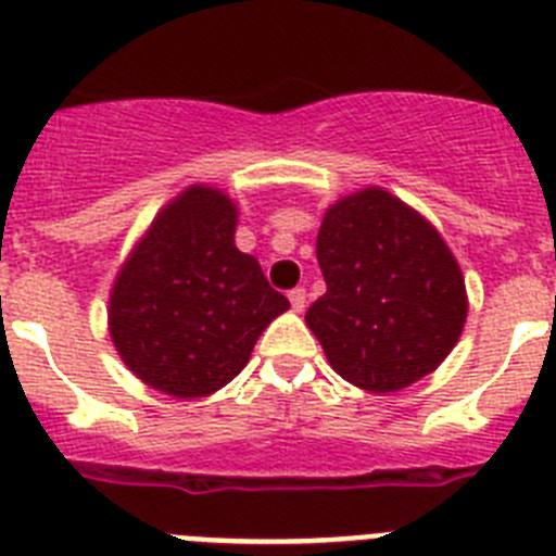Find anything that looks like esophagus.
Instances as JSON below:
<instances>
[{"label": "esophagus", "instance_id": "obj_1", "mask_svg": "<svg viewBox=\"0 0 556 556\" xmlns=\"http://www.w3.org/2000/svg\"><path fill=\"white\" fill-rule=\"evenodd\" d=\"M289 303H292L294 312H303V308H306V289H292V292H289Z\"/></svg>", "mask_w": 556, "mask_h": 556}]
</instances>
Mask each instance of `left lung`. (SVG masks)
<instances>
[{
  "mask_svg": "<svg viewBox=\"0 0 556 556\" xmlns=\"http://www.w3.org/2000/svg\"><path fill=\"white\" fill-rule=\"evenodd\" d=\"M317 262L326 294L306 326L328 365L367 392H397L440 367L468 298L443 236L384 189H362L323 217Z\"/></svg>",
  "mask_w": 556,
  "mask_h": 556,
  "instance_id": "left-lung-1",
  "label": "left lung"
}]
</instances>
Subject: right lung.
Wrapping results in <instances>:
<instances>
[{"label":"right lung","instance_id":"1","mask_svg":"<svg viewBox=\"0 0 556 556\" xmlns=\"http://www.w3.org/2000/svg\"><path fill=\"white\" fill-rule=\"evenodd\" d=\"M236 205L189 186L152 219L116 275L108 308L122 362L152 390L205 397L242 372L264 328L289 308L233 244Z\"/></svg>","mask_w":556,"mask_h":556}]
</instances>
